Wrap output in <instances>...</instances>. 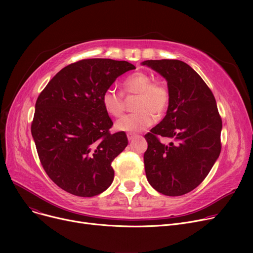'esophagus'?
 Masks as SVG:
<instances>
[{"label": "esophagus", "instance_id": "esophagus-1", "mask_svg": "<svg viewBox=\"0 0 253 253\" xmlns=\"http://www.w3.org/2000/svg\"><path fill=\"white\" fill-rule=\"evenodd\" d=\"M127 137H128V140H129V141H133L137 136H136V135H134V134L128 133V134H127Z\"/></svg>", "mask_w": 253, "mask_h": 253}]
</instances>
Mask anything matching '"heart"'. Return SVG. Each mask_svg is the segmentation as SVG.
I'll return each mask as SVG.
<instances>
[{"instance_id": "heart-1", "label": "heart", "mask_w": 253, "mask_h": 253, "mask_svg": "<svg viewBox=\"0 0 253 253\" xmlns=\"http://www.w3.org/2000/svg\"><path fill=\"white\" fill-rule=\"evenodd\" d=\"M122 86L125 94L138 95L135 104L137 112L119 119L115 125L117 130L135 133L152 126L155 117L160 118L166 113L170 103L169 90L162 82H153L149 74L143 72L132 74L124 80ZM101 102L106 113L111 116L120 117L124 112L123 94L113 88L103 92Z\"/></svg>"}]
</instances>
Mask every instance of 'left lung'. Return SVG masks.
Here are the masks:
<instances>
[{"mask_svg":"<svg viewBox=\"0 0 253 253\" xmlns=\"http://www.w3.org/2000/svg\"><path fill=\"white\" fill-rule=\"evenodd\" d=\"M160 74L170 93L166 116L144 135L148 181L159 193L181 196L200 184L219 157L221 119L215 98L203 79L177 59L141 62ZM158 136L171 139L162 144Z\"/></svg>","mask_w":253,"mask_h":253,"instance_id":"left-lung-1","label":"left lung"}]
</instances>
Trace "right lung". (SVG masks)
Instances as JSON below:
<instances>
[{"label":"right lung","mask_w":253,"mask_h":253,"mask_svg":"<svg viewBox=\"0 0 253 253\" xmlns=\"http://www.w3.org/2000/svg\"><path fill=\"white\" fill-rule=\"evenodd\" d=\"M135 70L128 61L83 59L58 72L39 95L32 123L37 152L48 176L79 197H93L114 180V159L127 147L101 96L116 79Z\"/></svg>","instance_id":"right-lung-1"}]
</instances>
